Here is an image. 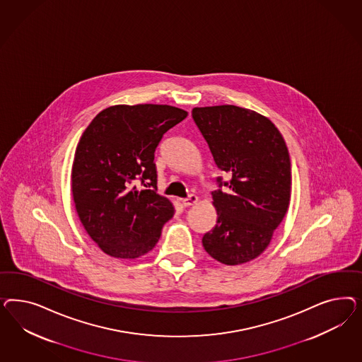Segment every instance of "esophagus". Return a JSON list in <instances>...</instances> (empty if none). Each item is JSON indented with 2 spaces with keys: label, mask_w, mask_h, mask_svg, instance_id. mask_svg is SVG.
<instances>
[{
  "label": "esophagus",
  "mask_w": 362,
  "mask_h": 362,
  "mask_svg": "<svg viewBox=\"0 0 362 362\" xmlns=\"http://www.w3.org/2000/svg\"><path fill=\"white\" fill-rule=\"evenodd\" d=\"M197 200H199V197L197 195H189L187 199L182 200V204H183V207H191V206L197 204Z\"/></svg>",
  "instance_id": "1"
}]
</instances>
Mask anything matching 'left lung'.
<instances>
[{
    "label": "left lung",
    "instance_id": "left-lung-1",
    "mask_svg": "<svg viewBox=\"0 0 362 362\" xmlns=\"http://www.w3.org/2000/svg\"><path fill=\"white\" fill-rule=\"evenodd\" d=\"M192 118L215 163L230 176L226 192H212L218 219L203 247L219 263H248L267 250L289 207L292 173L284 138L269 118L233 105L195 107Z\"/></svg>",
    "mask_w": 362,
    "mask_h": 362
}]
</instances>
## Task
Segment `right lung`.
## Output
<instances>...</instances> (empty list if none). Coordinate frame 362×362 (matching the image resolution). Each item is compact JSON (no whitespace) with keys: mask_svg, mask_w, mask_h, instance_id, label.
Returning <instances> with one entry per match:
<instances>
[{"mask_svg":"<svg viewBox=\"0 0 362 362\" xmlns=\"http://www.w3.org/2000/svg\"><path fill=\"white\" fill-rule=\"evenodd\" d=\"M188 115L168 105H115L90 122L77 144L71 192L78 218L99 248L117 259L150 252L174 216L156 194L155 148ZM141 180L143 190L132 187Z\"/></svg>","mask_w":362,"mask_h":362,"instance_id":"obj_1","label":"right lung"}]
</instances>
